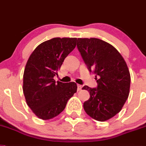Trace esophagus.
Listing matches in <instances>:
<instances>
[{
	"label": "esophagus",
	"instance_id": "34e87169",
	"mask_svg": "<svg viewBox=\"0 0 146 146\" xmlns=\"http://www.w3.org/2000/svg\"><path fill=\"white\" fill-rule=\"evenodd\" d=\"M77 88H78V90H82V85H81V84H77Z\"/></svg>",
	"mask_w": 146,
	"mask_h": 146
}]
</instances>
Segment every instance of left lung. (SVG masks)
Masks as SVG:
<instances>
[{
  "label": "left lung",
  "instance_id": "1",
  "mask_svg": "<svg viewBox=\"0 0 146 146\" xmlns=\"http://www.w3.org/2000/svg\"><path fill=\"white\" fill-rule=\"evenodd\" d=\"M77 47L88 69L98 77L97 88H82L90 93L83 105L84 111L96 120H108L122 110L129 95L127 64L114 46L101 39L78 38Z\"/></svg>",
  "mask_w": 146,
  "mask_h": 146
}]
</instances>
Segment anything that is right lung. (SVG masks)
<instances>
[{
  "label": "right lung",
  "instance_id": "obj_1",
  "mask_svg": "<svg viewBox=\"0 0 146 146\" xmlns=\"http://www.w3.org/2000/svg\"><path fill=\"white\" fill-rule=\"evenodd\" d=\"M76 38H54L39 44L29 56L24 73L23 91L27 105L38 118H54L77 90L75 82L54 80L64 58L76 45Z\"/></svg>",
  "mask_w": 146,
  "mask_h": 146
}]
</instances>
